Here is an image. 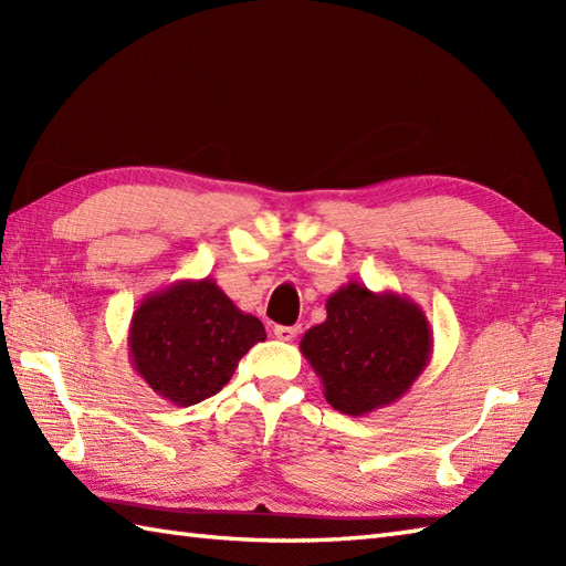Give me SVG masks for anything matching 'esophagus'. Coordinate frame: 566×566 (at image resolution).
Masks as SVG:
<instances>
[{
    "instance_id": "34e87169",
    "label": "esophagus",
    "mask_w": 566,
    "mask_h": 566,
    "mask_svg": "<svg viewBox=\"0 0 566 566\" xmlns=\"http://www.w3.org/2000/svg\"><path fill=\"white\" fill-rule=\"evenodd\" d=\"M296 335H298V326H274V338L276 340L292 343Z\"/></svg>"
}]
</instances>
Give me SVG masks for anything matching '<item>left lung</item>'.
<instances>
[{"label": "left lung", "mask_w": 566, "mask_h": 566, "mask_svg": "<svg viewBox=\"0 0 566 566\" xmlns=\"http://www.w3.org/2000/svg\"><path fill=\"white\" fill-rule=\"evenodd\" d=\"M328 318L304 333L302 347L326 401L365 416L399 401L432 357V328L413 298L347 282L326 302Z\"/></svg>", "instance_id": "1"}]
</instances>
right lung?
Here are the masks:
<instances>
[{"label": "right lung", "mask_w": 566, "mask_h": 566, "mask_svg": "<svg viewBox=\"0 0 566 566\" xmlns=\"http://www.w3.org/2000/svg\"><path fill=\"white\" fill-rule=\"evenodd\" d=\"M264 326L243 314L211 276L177 280L150 292L128 326L130 365L175 406H195L221 391Z\"/></svg>", "instance_id": "add662e5"}]
</instances>
